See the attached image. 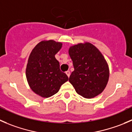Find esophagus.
Returning a JSON list of instances; mask_svg holds the SVG:
<instances>
[{"label": "esophagus", "instance_id": "esophagus-1", "mask_svg": "<svg viewBox=\"0 0 132 132\" xmlns=\"http://www.w3.org/2000/svg\"><path fill=\"white\" fill-rule=\"evenodd\" d=\"M65 73H66V74L67 75L68 77H70V71H66Z\"/></svg>", "mask_w": 132, "mask_h": 132}]
</instances>
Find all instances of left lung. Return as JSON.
Wrapping results in <instances>:
<instances>
[{
    "label": "left lung",
    "mask_w": 132,
    "mask_h": 132,
    "mask_svg": "<svg viewBox=\"0 0 132 132\" xmlns=\"http://www.w3.org/2000/svg\"><path fill=\"white\" fill-rule=\"evenodd\" d=\"M69 54L74 67L69 81L76 92L86 98L101 94L109 81V69L100 50L86 42L71 46Z\"/></svg>",
    "instance_id": "8db88e82"
}]
</instances>
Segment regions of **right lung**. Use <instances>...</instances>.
Here are the masks:
<instances>
[{
    "label": "right lung",
    "instance_id": "obj_1",
    "mask_svg": "<svg viewBox=\"0 0 132 132\" xmlns=\"http://www.w3.org/2000/svg\"><path fill=\"white\" fill-rule=\"evenodd\" d=\"M62 44L54 40L42 41L33 48L26 68V77L30 89L43 98L56 94L61 86L68 80L60 70L55 55Z\"/></svg>",
    "mask_w": 132,
    "mask_h": 132
}]
</instances>
